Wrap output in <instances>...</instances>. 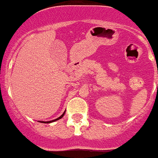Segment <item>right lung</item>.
Listing matches in <instances>:
<instances>
[{"mask_svg": "<svg viewBox=\"0 0 158 158\" xmlns=\"http://www.w3.org/2000/svg\"><path fill=\"white\" fill-rule=\"evenodd\" d=\"M64 114H65V111L63 113V115H61L60 116H59V117L57 118V119H55V120H52V121H40V122H43V123H51V122H53V121H58V120H59V119H61V118L64 115Z\"/></svg>", "mask_w": 158, "mask_h": 158, "instance_id": "right-lung-1", "label": "right lung"}]
</instances>
